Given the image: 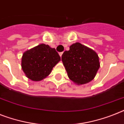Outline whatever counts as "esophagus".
<instances>
[{"label":"esophagus","instance_id":"esophagus-1","mask_svg":"<svg viewBox=\"0 0 124 124\" xmlns=\"http://www.w3.org/2000/svg\"><path fill=\"white\" fill-rule=\"evenodd\" d=\"M62 54H63V52H60V53H59V55H60V57H62Z\"/></svg>","mask_w":124,"mask_h":124}]
</instances>
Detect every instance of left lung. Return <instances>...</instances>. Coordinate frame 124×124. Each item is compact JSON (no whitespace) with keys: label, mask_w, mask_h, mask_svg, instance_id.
<instances>
[{"label":"left lung","mask_w":124,"mask_h":124,"mask_svg":"<svg viewBox=\"0 0 124 124\" xmlns=\"http://www.w3.org/2000/svg\"><path fill=\"white\" fill-rule=\"evenodd\" d=\"M62 61L69 78L77 85L91 81L100 67L97 53L79 43L69 46V50L62 54Z\"/></svg>","instance_id":"8db88e82"}]
</instances>
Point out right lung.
<instances>
[{"label":"right lung","mask_w":124,"mask_h":124,"mask_svg":"<svg viewBox=\"0 0 124 124\" xmlns=\"http://www.w3.org/2000/svg\"><path fill=\"white\" fill-rule=\"evenodd\" d=\"M59 61L60 57L55 48L41 44L24 52L21 64L27 78L39 81L51 73L53 67Z\"/></svg>","instance_id":"obj_1"}]
</instances>
